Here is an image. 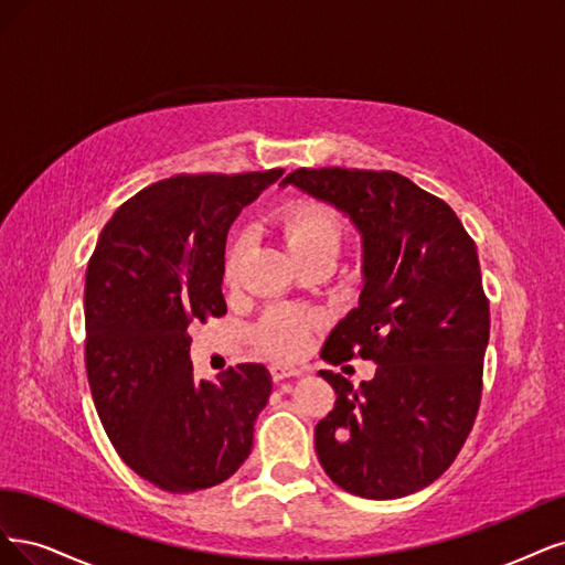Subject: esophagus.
<instances>
[{
  "label": "esophagus",
  "mask_w": 565,
  "mask_h": 565,
  "mask_svg": "<svg viewBox=\"0 0 565 565\" xmlns=\"http://www.w3.org/2000/svg\"><path fill=\"white\" fill-rule=\"evenodd\" d=\"M269 373H271V380H275V382H281V380H288V377H298V375H302L298 369L284 366V363H271V366H269Z\"/></svg>",
  "instance_id": "34e87169"
}]
</instances>
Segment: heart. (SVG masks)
Instances as JSON below:
<instances>
[{
    "label": "heart",
    "instance_id": "b5f03b06",
    "mask_svg": "<svg viewBox=\"0 0 565 565\" xmlns=\"http://www.w3.org/2000/svg\"><path fill=\"white\" fill-rule=\"evenodd\" d=\"M277 230L281 234L284 248L294 263L317 256L335 258L344 234L340 217L331 209H326L317 202L288 204L277 217ZM239 260L242 242H234L227 250L225 281H236V275H239ZM312 326V319L294 312V309H275V312H269L260 321L256 338L267 354L296 356L305 350Z\"/></svg>",
    "mask_w": 565,
    "mask_h": 565
}]
</instances>
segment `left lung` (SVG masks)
Returning a JSON list of instances; mask_svg holds the SVG:
<instances>
[{
	"mask_svg": "<svg viewBox=\"0 0 565 565\" xmlns=\"http://www.w3.org/2000/svg\"><path fill=\"white\" fill-rule=\"evenodd\" d=\"M288 185L361 236L359 305L321 356L377 363L359 387L319 371L338 394L315 427L319 462L352 495H411L450 467L479 411L490 315L477 246L446 202L398 173L298 169Z\"/></svg>",
	"mask_w": 565,
	"mask_h": 565,
	"instance_id": "1",
	"label": "left lung"
}]
</instances>
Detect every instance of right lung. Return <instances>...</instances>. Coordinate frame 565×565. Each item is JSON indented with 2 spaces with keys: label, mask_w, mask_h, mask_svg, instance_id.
<instances>
[{
  "label": "right lung",
  "mask_w": 565,
  "mask_h": 565,
  "mask_svg": "<svg viewBox=\"0 0 565 565\" xmlns=\"http://www.w3.org/2000/svg\"><path fill=\"white\" fill-rule=\"evenodd\" d=\"M281 173L161 180L115 211L88 260L86 373L98 417L121 460L169 493L227 481L271 394L263 363L196 380L188 329L227 312V232Z\"/></svg>",
  "instance_id": "add662e5"
}]
</instances>
